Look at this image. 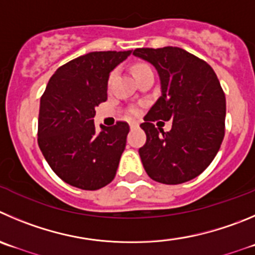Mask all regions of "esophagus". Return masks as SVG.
<instances>
[{"label": "esophagus", "mask_w": 255, "mask_h": 255, "mask_svg": "<svg viewBox=\"0 0 255 255\" xmlns=\"http://www.w3.org/2000/svg\"><path fill=\"white\" fill-rule=\"evenodd\" d=\"M129 127L130 128H137V127H139V123L135 122V121H130V122H129Z\"/></svg>", "instance_id": "34e87169"}]
</instances>
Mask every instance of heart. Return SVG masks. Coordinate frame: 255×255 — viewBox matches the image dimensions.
Instances as JSON below:
<instances>
[{"instance_id":"obj_1","label":"heart","mask_w":255,"mask_h":255,"mask_svg":"<svg viewBox=\"0 0 255 255\" xmlns=\"http://www.w3.org/2000/svg\"><path fill=\"white\" fill-rule=\"evenodd\" d=\"M147 68H149V66L146 65V64H135V65L132 68L133 75H134V74L138 73V71L143 70V69H147Z\"/></svg>"}]
</instances>
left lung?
Here are the masks:
<instances>
[{"label":"left lung","instance_id":"left-lung-1","mask_svg":"<svg viewBox=\"0 0 255 255\" xmlns=\"http://www.w3.org/2000/svg\"><path fill=\"white\" fill-rule=\"evenodd\" d=\"M133 55L154 66L161 84V97L141 125L147 135L138 151L144 170L161 184L190 181L210 165L224 138L227 102L218 77L180 47H142ZM156 119L172 120L170 132L157 130Z\"/></svg>","mask_w":255,"mask_h":255}]
</instances>
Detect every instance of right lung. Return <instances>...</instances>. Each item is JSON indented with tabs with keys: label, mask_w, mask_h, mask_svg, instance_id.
<instances>
[{
	"label": "right lung",
	"mask_w": 255,
	"mask_h": 255,
	"mask_svg": "<svg viewBox=\"0 0 255 255\" xmlns=\"http://www.w3.org/2000/svg\"><path fill=\"white\" fill-rule=\"evenodd\" d=\"M132 54L94 51L60 66L40 101L39 147L52 171L66 184L98 190L116 176L129 126L94 125L95 107L107 101L112 71Z\"/></svg>",
	"instance_id": "obj_1"
}]
</instances>
